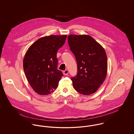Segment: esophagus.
Returning <instances> with one entry per match:
<instances>
[{
	"label": "esophagus",
	"mask_w": 134,
	"mask_h": 134,
	"mask_svg": "<svg viewBox=\"0 0 134 134\" xmlns=\"http://www.w3.org/2000/svg\"><path fill=\"white\" fill-rule=\"evenodd\" d=\"M68 73H69V72H68V70H67V69H66V70L64 71V74H65V75H67L68 74Z\"/></svg>",
	"instance_id": "esophagus-1"
}]
</instances>
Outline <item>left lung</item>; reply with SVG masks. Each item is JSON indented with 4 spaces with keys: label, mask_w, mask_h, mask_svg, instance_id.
Instances as JSON below:
<instances>
[{
    "label": "left lung",
    "mask_w": 134,
    "mask_h": 134,
    "mask_svg": "<svg viewBox=\"0 0 134 134\" xmlns=\"http://www.w3.org/2000/svg\"><path fill=\"white\" fill-rule=\"evenodd\" d=\"M68 42L77 64V74L71 78L74 88L83 95L94 93L107 76L108 60L105 51L88 35H70L68 36Z\"/></svg>",
    "instance_id": "8db88e82"
}]
</instances>
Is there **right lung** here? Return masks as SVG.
Here are the masks:
<instances>
[{
  "mask_svg": "<svg viewBox=\"0 0 134 134\" xmlns=\"http://www.w3.org/2000/svg\"><path fill=\"white\" fill-rule=\"evenodd\" d=\"M67 35H51L39 38L26 51L23 67L32 88L40 95H47L57 88L63 73L57 69L58 50Z\"/></svg>",
  "mask_w": 134,
  "mask_h": 134,
  "instance_id": "1",
  "label": "right lung"
}]
</instances>
